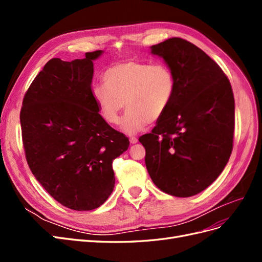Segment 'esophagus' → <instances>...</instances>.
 Returning a JSON list of instances; mask_svg holds the SVG:
<instances>
[{"label":"esophagus","instance_id":"obj_1","mask_svg":"<svg viewBox=\"0 0 262 262\" xmlns=\"http://www.w3.org/2000/svg\"><path fill=\"white\" fill-rule=\"evenodd\" d=\"M130 142L132 144H136L137 142H138V139L137 138H134V137H132V138H130Z\"/></svg>","mask_w":262,"mask_h":262}]
</instances>
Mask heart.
<instances>
[{
  "instance_id": "b5f03b06",
  "label": "heart",
  "mask_w": 262,
  "mask_h": 262,
  "mask_svg": "<svg viewBox=\"0 0 262 262\" xmlns=\"http://www.w3.org/2000/svg\"><path fill=\"white\" fill-rule=\"evenodd\" d=\"M102 81L105 86L93 89L102 119L117 125L125 108L123 128L129 133L160 120L176 92L175 74L165 63L126 60L107 69Z\"/></svg>"
}]
</instances>
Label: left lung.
Wrapping results in <instances>:
<instances>
[{
    "instance_id": "left-lung-1",
    "label": "left lung",
    "mask_w": 262,
    "mask_h": 262,
    "mask_svg": "<svg viewBox=\"0 0 262 262\" xmlns=\"http://www.w3.org/2000/svg\"><path fill=\"white\" fill-rule=\"evenodd\" d=\"M176 77L168 109L140 137L150 178L165 193L187 198L208 188L233 150L234 94L228 77L209 55L173 37L152 46Z\"/></svg>"
}]
</instances>
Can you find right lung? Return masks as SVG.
I'll return each instance as SVG.
<instances>
[{"mask_svg":"<svg viewBox=\"0 0 262 262\" xmlns=\"http://www.w3.org/2000/svg\"><path fill=\"white\" fill-rule=\"evenodd\" d=\"M53 58L30 84L23 99L20 125L26 161L54 200L75 211L94 210L115 187L113 162L129 139L99 115L93 97V60Z\"/></svg>","mask_w":262,"mask_h":262,"instance_id":"add662e5","label":"right lung"}]
</instances>
